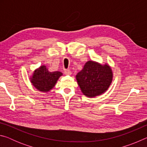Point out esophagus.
<instances>
[{
	"label": "esophagus",
	"mask_w": 147,
	"mask_h": 147,
	"mask_svg": "<svg viewBox=\"0 0 147 147\" xmlns=\"http://www.w3.org/2000/svg\"><path fill=\"white\" fill-rule=\"evenodd\" d=\"M64 73H65V74H66V75H71V71L69 70V69H65Z\"/></svg>",
	"instance_id": "obj_1"
}]
</instances>
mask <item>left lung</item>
<instances>
[{
    "instance_id": "obj_1",
    "label": "left lung",
    "mask_w": 147,
    "mask_h": 147,
    "mask_svg": "<svg viewBox=\"0 0 147 147\" xmlns=\"http://www.w3.org/2000/svg\"><path fill=\"white\" fill-rule=\"evenodd\" d=\"M77 82L84 95L94 97L104 93L112 82L113 73L108 65L88 61L76 76Z\"/></svg>"
}]
</instances>
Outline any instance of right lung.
<instances>
[{"mask_svg":"<svg viewBox=\"0 0 147 147\" xmlns=\"http://www.w3.org/2000/svg\"><path fill=\"white\" fill-rule=\"evenodd\" d=\"M61 75V72H50L45 65H42L35 70L30 81L38 91L47 92L54 88Z\"/></svg>","mask_w":147,"mask_h":147,"instance_id":"obj_1","label":"right lung"}]
</instances>
